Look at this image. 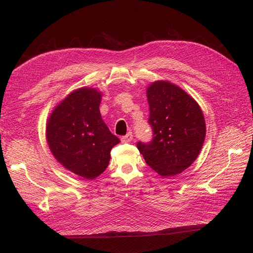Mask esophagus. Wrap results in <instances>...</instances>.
Listing matches in <instances>:
<instances>
[{"label":"esophagus","instance_id":"obj_1","mask_svg":"<svg viewBox=\"0 0 253 253\" xmlns=\"http://www.w3.org/2000/svg\"><path fill=\"white\" fill-rule=\"evenodd\" d=\"M132 138H133V135H132V132H130L129 131L126 135H124V137H122V142H124V143H127V142H130V141H132Z\"/></svg>","mask_w":253,"mask_h":253}]
</instances>
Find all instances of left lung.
<instances>
[{
  "label": "left lung",
  "mask_w": 253,
  "mask_h": 253,
  "mask_svg": "<svg viewBox=\"0 0 253 253\" xmlns=\"http://www.w3.org/2000/svg\"><path fill=\"white\" fill-rule=\"evenodd\" d=\"M154 138L138 142L145 163L164 177L189 168L203 146L205 120L199 103L169 81H155L146 89Z\"/></svg>",
  "instance_id": "left-lung-1"
}]
</instances>
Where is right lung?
<instances>
[{"label":"right lung","instance_id":"add662e5","mask_svg":"<svg viewBox=\"0 0 253 253\" xmlns=\"http://www.w3.org/2000/svg\"><path fill=\"white\" fill-rule=\"evenodd\" d=\"M101 92L81 87L67 95L50 114L46 138L59 163L77 175L94 179L107 169L120 139L109 130L99 111Z\"/></svg>","mask_w":253,"mask_h":253}]
</instances>
